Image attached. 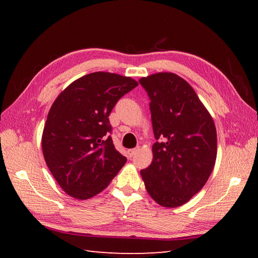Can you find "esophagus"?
Masks as SVG:
<instances>
[{
  "mask_svg": "<svg viewBox=\"0 0 258 258\" xmlns=\"http://www.w3.org/2000/svg\"><path fill=\"white\" fill-rule=\"evenodd\" d=\"M139 151V147H135V149H131L127 151V154L130 157H132L134 154H136V152Z\"/></svg>",
  "mask_w": 258,
  "mask_h": 258,
  "instance_id": "obj_1",
  "label": "esophagus"
}]
</instances>
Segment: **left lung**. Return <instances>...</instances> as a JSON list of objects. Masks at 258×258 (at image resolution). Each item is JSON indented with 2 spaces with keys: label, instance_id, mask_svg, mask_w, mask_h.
<instances>
[{
  "label": "left lung",
  "instance_id": "1",
  "mask_svg": "<svg viewBox=\"0 0 258 258\" xmlns=\"http://www.w3.org/2000/svg\"><path fill=\"white\" fill-rule=\"evenodd\" d=\"M140 82L150 96L157 140L142 178L157 204L182 206L203 188L215 165V124L193 87L177 74L155 73Z\"/></svg>",
  "mask_w": 258,
  "mask_h": 258
}]
</instances>
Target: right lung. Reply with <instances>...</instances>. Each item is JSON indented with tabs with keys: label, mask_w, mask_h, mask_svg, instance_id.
<instances>
[{
	"label": "right lung",
	"mask_w": 258,
	"mask_h": 258,
	"mask_svg": "<svg viewBox=\"0 0 258 258\" xmlns=\"http://www.w3.org/2000/svg\"><path fill=\"white\" fill-rule=\"evenodd\" d=\"M139 85L130 76L94 72L72 82L54 101L42 134L43 156L61 188L89 200L106 188L126 163L115 150L108 116Z\"/></svg>",
	"instance_id": "1"
}]
</instances>
